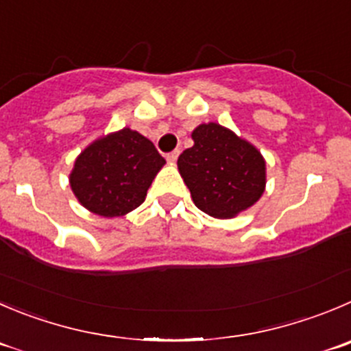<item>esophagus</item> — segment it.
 Segmentation results:
<instances>
[{"mask_svg":"<svg viewBox=\"0 0 351 351\" xmlns=\"http://www.w3.org/2000/svg\"><path fill=\"white\" fill-rule=\"evenodd\" d=\"M178 156H179V149H173V152L167 153V160H169L170 163L176 162V160H178Z\"/></svg>","mask_w":351,"mask_h":351,"instance_id":"obj_1","label":"esophagus"}]
</instances>
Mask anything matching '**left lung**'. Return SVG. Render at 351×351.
Masks as SVG:
<instances>
[{
  "mask_svg": "<svg viewBox=\"0 0 351 351\" xmlns=\"http://www.w3.org/2000/svg\"><path fill=\"white\" fill-rule=\"evenodd\" d=\"M193 141L178 165L202 212L231 219L262 196L265 162L255 146L213 122L196 128Z\"/></svg>",
  "mask_w": 351,
  "mask_h": 351,
  "instance_id": "8db88e82",
  "label": "left lung"
}]
</instances>
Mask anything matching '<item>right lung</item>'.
<instances>
[{
    "mask_svg": "<svg viewBox=\"0 0 351 351\" xmlns=\"http://www.w3.org/2000/svg\"><path fill=\"white\" fill-rule=\"evenodd\" d=\"M165 158L155 145L131 129L98 139L81 153L70 186L79 202L103 217L138 208Z\"/></svg>",
    "mask_w": 351,
    "mask_h": 351,
    "instance_id": "1",
    "label": "right lung"
}]
</instances>
